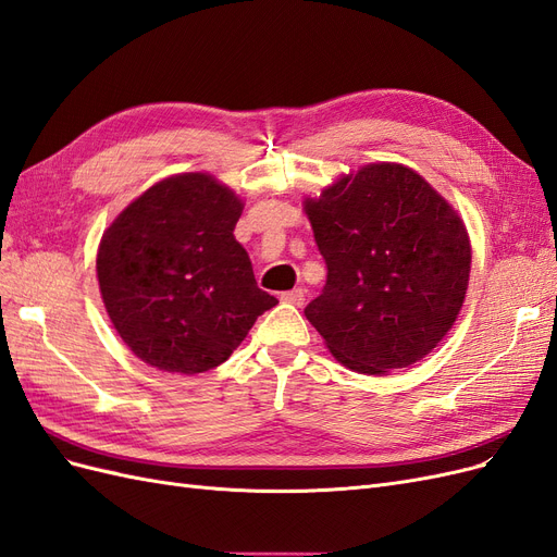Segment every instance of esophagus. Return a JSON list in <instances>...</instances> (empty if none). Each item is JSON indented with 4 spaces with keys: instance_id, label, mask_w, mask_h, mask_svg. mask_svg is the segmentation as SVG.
<instances>
[{
    "instance_id": "1",
    "label": "esophagus",
    "mask_w": 557,
    "mask_h": 557,
    "mask_svg": "<svg viewBox=\"0 0 557 557\" xmlns=\"http://www.w3.org/2000/svg\"><path fill=\"white\" fill-rule=\"evenodd\" d=\"M281 299H283V301H288V305L301 307V305H305V290H301V288L288 290V293H283V295H281Z\"/></svg>"
}]
</instances>
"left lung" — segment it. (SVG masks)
Instances as JSON below:
<instances>
[{
    "label": "left lung",
    "mask_w": 557,
    "mask_h": 557,
    "mask_svg": "<svg viewBox=\"0 0 557 557\" xmlns=\"http://www.w3.org/2000/svg\"><path fill=\"white\" fill-rule=\"evenodd\" d=\"M325 288L305 315L360 374L411 367L458 318L471 264L465 223L409 166L367 164L307 199Z\"/></svg>",
    "instance_id": "8db88e82"
}]
</instances>
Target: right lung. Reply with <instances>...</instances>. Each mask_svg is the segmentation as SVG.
<instances>
[{"instance_id": "add662e5", "label": "right lung", "mask_w": 557, "mask_h": 557, "mask_svg": "<svg viewBox=\"0 0 557 557\" xmlns=\"http://www.w3.org/2000/svg\"><path fill=\"white\" fill-rule=\"evenodd\" d=\"M242 209L213 176L178 174L134 199L104 232L99 290L113 327L146 364L209 372L278 305L258 288L234 239Z\"/></svg>"}]
</instances>
